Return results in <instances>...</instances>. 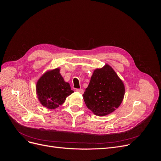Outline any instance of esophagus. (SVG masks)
<instances>
[{
	"label": "esophagus",
	"instance_id": "esophagus-1",
	"mask_svg": "<svg viewBox=\"0 0 161 161\" xmlns=\"http://www.w3.org/2000/svg\"><path fill=\"white\" fill-rule=\"evenodd\" d=\"M76 92H80V93L81 94H83L84 93V90H83V89H82V88H76Z\"/></svg>",
	"mask_w": 161,
	"mask_h": 161
}]
</instances>
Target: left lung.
Listing matches in <instances>:
<instances>
[{"instance_id":"obj_1","label":"left lung","mask_w":161,"mask_h":161,"mask_svg":"<svg viewBox=\"0 0 161 161\" xmlns=\"http://www.w3.org/2000/svg\"><path fill=\"white\" fill-rule=\"evenodd\" d=\"M125 94L122 81L108 64L96 69L83 95L87 108L98 116H105L119 107Z\"/></svg>"}]
</instances>
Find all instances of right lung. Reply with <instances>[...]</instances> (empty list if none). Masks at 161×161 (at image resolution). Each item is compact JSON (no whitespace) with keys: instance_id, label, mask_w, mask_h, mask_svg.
<instances>
[{"instance_id":"obj_1","label":"right lung","mask_w":161,"mask_h":161,"mask_svg":"<svg viewBox=\"0 0 161 161\" xmlns=\"http://www.w3.org/2000/svg\"><path fill=\"white\" fill-rule=\"evenodd\" d=\"M36 92L41 104L52 109L62 104L74 91L69 84L64 81L60 69L57 68L40 78L36 85Z\"/></svg>"}]
</instances>
